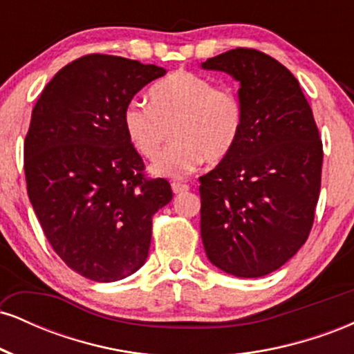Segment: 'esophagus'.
I'll list each match as a JSON object with an SVG mask.
<instances>
[{"label": "esophagus", "instance_id": "1", "mask_svg": "<svg viewBox=\"0 0 354 354\" xmlns=\"http://www.w3.org/2000/svg\"><path fill=\"white\" fill-rule=\"evenodd\" d=\"M171 188H173V193H183V191H188L189 186L186 185V183L173 181V183H171Z\"/></svg>", "mask_w": 354, "mask_h": 354}]
</instances>
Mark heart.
I'll return each instance as SVG.
<instances>
[{"label": "heart", "mask_w": 354, "mask_h": 354, "mask_svg": "<svg viewBox=\"0 0 354 354\" xmlns=\"http://www.w3.org/2000/svg\"><path fill=\"white\" fill-rule=\"evenodd\" d=\"M148 98L149 108L140 103L124 108L123 128L133 149L148 161L156 160L172 129L175 143L151 166L158 176L183 178L205 160L223 161L245 131L241 95L196 73H173L153 84Z\"/></svg>", "instance_id": "1"}]
</instances>
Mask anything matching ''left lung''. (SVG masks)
Masks as SVG:
<instances>
[{
  "instance_id": "8db88e82",
  "label": "left lung",
  "mask_w": 354,
  "mask_h": 354,
  "mask_svg": "<svg viewBox=\"0 0 354 354\" xmlns=\"http://www.w3.org/2000/svg\"><path fill=\"white\" fill-rule=\"evenodd\" d=\"M241 84L245 131L234 151L200 178L201 239L214 266L261 278L306 243L321 188L323 143L293 73L253 48L203 63Z\"/></svg>"
}]
</instances>
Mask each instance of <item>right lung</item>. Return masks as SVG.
<instances>
[{"label": "right lung", "mask_w": 354, "mask_h": 354, "mask_svg": "<svg viewBox=\"0 0 354 354\" xmlns=\"http://www.w3.org/2000/svg\"><path fill=\"white\" fill-rule=\"evenodd\" d=\"M165 73L84 55L56 73L31 113L28 196L55 253L93 281H118L143 266L154 213L173 198L168 181L146 174L123 128L133 96Z\"/></svg>", "instance_id": "right-lung-1"}]
</instances>
